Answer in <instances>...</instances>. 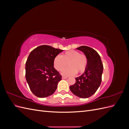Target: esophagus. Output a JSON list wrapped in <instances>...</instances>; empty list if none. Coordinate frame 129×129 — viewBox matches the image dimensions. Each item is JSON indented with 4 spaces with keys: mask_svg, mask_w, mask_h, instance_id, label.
Listing matches in <instances>:
<instances>
[{
    "mask_svg": "<svg viewBox=\"0 0 129 129\" xmlns=\"http://www.w3.org/2000/svg\"><path fill=\"white\" fill-rule=\"evenodd\" d=\"M67 77H66V76H62V79H63V80H64V79H67Z\"/></svg>",
    "mask_w": 129,
    "mask_h": 129,
    "instance_id": "1",
    "label": "esophagus"
}]
</instances>
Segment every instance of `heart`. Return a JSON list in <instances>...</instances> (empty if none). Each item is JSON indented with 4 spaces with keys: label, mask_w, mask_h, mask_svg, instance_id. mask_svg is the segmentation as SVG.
<instances>
[{
    "label": "heart",
    "mask_w": 129,
    "mask_h": 129,
    "mask_svg": "<svg viewBox=\"0 0 129 129\" xmlns=\"http://www.w3.org/2000/svg\"><path fill=\"white\" fill-rule=\"evenodd\" d=\"M87 58L84 55L76 50H69L57 55L54 60V66L58 71L63 69L68 64L69 66L64 69L62 74L65 76L75 75L76 73H82L84 72L87 65Z\"/></svg>",
    "instance_id": "1"
}]
</instances>
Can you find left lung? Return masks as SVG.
<instances>
[{
	"label": "left lung",
	"mask_w": 129,
	"mask_h": 129,
	"mask_svg": "<svg viewBox=\"0 0 129 129\" xmlns=\"http://www.w3.org/2000/svg\"><path fill=\"white\" fill-rule=\"evenodd\" d=\"M83 52L87 58V65L82 75L75 78V83L69 88L74 95L86 99L94 94L102 81L103 66L101 57L95 50L82 46L76 48Z\"/></svg>",
	"instance_id": "left-lung-1"
}]
</instances>
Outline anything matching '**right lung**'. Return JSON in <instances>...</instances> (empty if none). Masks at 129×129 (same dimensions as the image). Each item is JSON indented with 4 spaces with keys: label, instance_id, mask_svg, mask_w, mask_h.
I'll use <instances>...</instances> for the list:
<instances>
[{
    "label": "right lung",
    "instance_id": "obj_1",
    "mask_svg": "<svg viewBox=\"0 0 129 129\" xmlns=\"http://www.w3.org/2000/svg\"><path fill=\"white\" fill-rule=\"evenodd\" d=\"M62 51L42 45L30 53L26 62L25 76L31 91L36 96L48 97L56 90L62 76L54 67V60Z\"/></svg>",
    "mask_w": 129,
    "mask_h": 129
}]
</instances>
